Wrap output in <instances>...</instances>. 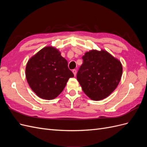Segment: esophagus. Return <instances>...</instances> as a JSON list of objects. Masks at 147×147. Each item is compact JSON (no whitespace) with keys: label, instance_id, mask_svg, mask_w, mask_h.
<instances>
[{"label":"esophagus","instance_id":"obj_1","mask_svg":"<svg viewBox=\"0 0 147 147\" xmlns=\"http://www.w3.org/2000/svg\"><path fill=\"white\" fill-rule=\"evenodd\" d=\"M72 72H73L74 75V76H75V75H76V74H77V70L74 69V70H72Z\"/></svg>","mask_w":147,"mask_h":147}]
</instances>
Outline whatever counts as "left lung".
Wrapping results in <instances>:
<instances>
[{
  "label": "left lung",
  "mask_w": 147,
  "mask_h": 147,
  "mask_svg": "<svg viewBox=\"0 0 147 147\" xmlns=\"http://www.w3.org/2000/svg\"><path fill=\"white\" fill-rule=\"evenodd\" d=\"M82 59L77 78L83 92L93 100L106 98L117 88L121 80V62L104 50L86 52Z\"/></svg>",
  "instance_id": "left-lung-1"
}]
</instances>
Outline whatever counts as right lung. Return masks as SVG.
I'll return each mask as SVG.
<instances>
[{
	"label": "right lung",
	"mask_w": 147,
	"mask_h": 147,
	"mask_svg": "<svg viewBox=\"0 0 147 147\" xmlns=\"http://www.w3.org/2000/svg\"><path fill=\"white\" fill-rule=\"evenodd\" d=\"M74 75L57 48L44 47L32 56L26 67V77L32 90L42 99L52 100L63 91Z\"/></svg>",
	"instance_id": "add662e5"
}]
</instances>
